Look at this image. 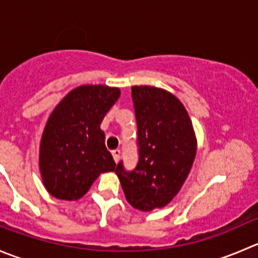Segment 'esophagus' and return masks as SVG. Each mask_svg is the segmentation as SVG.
<instances>
[{
  "mask_svg": "<svg viewBox=\"0 0 258 258\" xmlns=\"http://www.w3.org/2000/svg\"><path fill=\"white\" fill-rule=\"evenodd\" d=\"M119 155H121V151H119L118 148H117V150H113V151H112L113 160H114V162H116V163L119 161Z\"/></svg>",
  "mask_w": 258,
  "mask_h": 258,
  "instance_id": "obj_1",
  "label": "esophagus"
}]
</instances>
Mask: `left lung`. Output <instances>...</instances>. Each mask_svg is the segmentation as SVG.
<instances>
[{"label": "left lung", "instance_id": "1", "mask_svg": "<svg viewBox=\"0 0 258 258\" xmlns=\"http://www.w3.org/2000/svg\"><path fill=\"white\" fill-rule=\"evenodd\" d=\"M139 162L126 171L122 161L116 175L127 202L140 211L162 209L186 181L196 156L191 118L176 96L153 86H134Z\"/></svg>", "mask_w": 258, "mask_h": 258}]
</instances>
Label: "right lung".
<instances>
[{"label": "right lung", "mask_w": 258, "mask_h": 258, "mask_svg": "<svg viewBox=\"0 0 258 258\" xmlns=\"http://www.w3.org/2000/svg\"><path fill=\"white\" fill-rule=\"evenodd\" d=\"M121 91L103 85L75 88L49 114L40 144V172L53 197L76 201L95 179L116 168L100 128Z\"/></svg>", "instance_id": "obj_1"}]
</instances>
